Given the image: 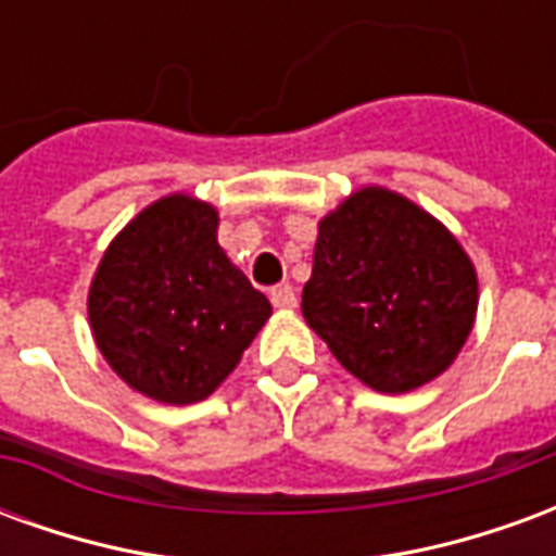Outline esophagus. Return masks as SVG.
<instances>
[{
	"label": "esophagus",
	"mask_w": 556,
	"mask_h": 556,
	"mask_svg": "<svg viewBox=\"0 0 556 556\" xmlns=\"http://www.w3.org/2000/svg\"><path fill=\"white\" fill-rule=\"evenodd\" d=\"M270 303H274L277 309H286V313H291V309L298 306V294H294V289H291L289 282H279V286H274V289H270Z\"/></svg>",
	"instance_id": "1"
}]
</instances>
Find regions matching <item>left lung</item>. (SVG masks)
I'll use <instances>...</instances> for the list:
<instances>
[{"instance_id":"8db88e82","label":"left lung","mask_w":556,"mask_h":556,"mask_svg":"<svg viewBox=\"0 0 556 556\" xmlns=\"http://www.w3.org/2000/svg\"><path fill=\"white\" fill-rule=\"evenodd\" d=\"M301 309L354 378L378 393H408L465 345L477 274L422 207L366 187L321 219Z\"/></svg>"}]
</instances>
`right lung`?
<instances>
[{
    "instance_id": "obj_1",
    "label": "right lung",
    "mask_w": 556,
    "mask_h": 556,
    "mask_svg": "<svg viewBox=\"0 0 556 556\" xmlns=\"http://www.w3.org/2000/svg\"><path fill=\"white\" fill-rule=\"evenodd\" d=\"M267 315L265 294L217 243V211L190 195L146 207L110 243L89 291L103 357L166 405L211 396Z\"/></svg>"
}]
</instances>
